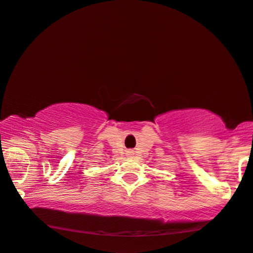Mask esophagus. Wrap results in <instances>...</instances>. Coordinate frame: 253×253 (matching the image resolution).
<instances>
[{"instance_id": "34e87169", "label": "esophagus", "mask_w": 253, "mask_h": 253, "mask_svg": "<svg viewBox=\"0 0 253 253\" xmlns=\"http://www.w3.org/2000/svg\"><path fill=\"white\" fill-rule=\"evenodd\" d=\"M128 155H129V156H130V155H133L132 151H128Z\"/></svg>"}]
</instances>
